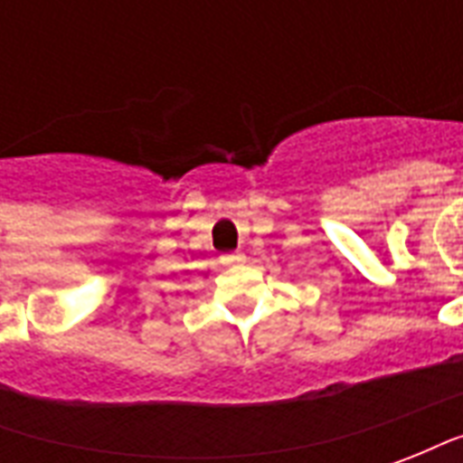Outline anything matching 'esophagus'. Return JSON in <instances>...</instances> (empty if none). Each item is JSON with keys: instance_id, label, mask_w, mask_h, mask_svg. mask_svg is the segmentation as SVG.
<instances>
[{"instance_id": "1", "label": "esophagus", "mask_w": 463, "mask_h": 463, "mask_svg": "<svg viewBox=\"0 0 463 463\" xmlns=\"http://www.w3.org/2000/svg\"><path fill=\"white\" fill-rule=\"evenodd\" d=\"M221 260L222 265H228V268H238V265L245 262V255H242V252H228V255H222Z\"/></svg>"}]
</instances>
